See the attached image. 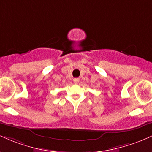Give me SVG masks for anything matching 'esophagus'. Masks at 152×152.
I'll use <instances>...</instances> for the list:
<instances>
[{
    "mask_svg": "<svg viewBox=\"0 0 152 152\" xmlns=\"http://www.w3.org/2000/svg\"><path fill=\"white\" fill-rule=\"evenodd\" d=\"M74 82L75 83H78V82H79V78H74Z\"/></svg>",
    "mask_w": 152,
    "mask_h": 152,
    "instance_id": "34e87169",
    "label": "esophagus"
}]
</instances>
